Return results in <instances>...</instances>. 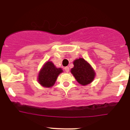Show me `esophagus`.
<instances>
[{
	"mask_svg": "<svg viewBox=\"0 0 130 130\" xmlns=\"http://www.w3.org/2000/svg\"><path fill=\"white\" fill-rule=\"evenodd\" d=\"M64 69H65L66 72H67V73H68V72L69 71V67H65Z\"/></svg>",
	"mask_w": 130,
	"mask_h": 130,
	"instance_id": "34e87169",
	"label": "esophagus"
}]
</instances>
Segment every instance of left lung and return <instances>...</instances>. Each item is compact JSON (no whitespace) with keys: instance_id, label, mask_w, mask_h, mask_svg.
Instances as JSON below:
<instances>
[{"instance_id":"1","label":"left lung","mask_w":130,"mask_h":130,"mask_svg":"<svg viewBox=\"0 0 130 130\" xmlns=\"http://www.w3.org/2000/svg\"><path fill=\"white\" fill-rule=\"evenodd\" d=\"M74 67L71 73L80 85L85 86L93 82L95 76L94 69L83 58L76 59L73 61Z\"/></svg>"}]
</instances>
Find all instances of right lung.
I'll return each instance as SVG.
<instances>
[{"mask_svg": "<svg viewBox=\"0 0 130 130\" xmlns=\"http://www.w3.org/2000/svg\"><path fill=\"white\" fill-rule=\"evenodd\" d=\"M62 72V69L56 68L52 61H47L38 73V82L43 87H52L56 83L58 76Z\"/></svg>", "mask_w": 130, "mask_h": 130, "instance_id": "1", "label": "right lung"}]
</instances>
